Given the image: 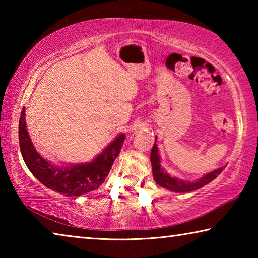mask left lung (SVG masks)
Instances as JSON below:
<instances>
[{
  "mask_svg": "<svg viewBox=\"0 0 258 258\" xmlns=\"http://www.w3.org/2000/svg\"><path fill=\"white\" fill-rule=\"evenodd\" d=\"M157 137L155 139V143L154 147L151 149V154H150V160H151V166H152V175H154V180L156 183L160 186L165 187L169 191L173 192H191L194 190L200 189L204 185L211 183L214 178H216L217 175H220L222 171L225 167H220L213 171L211 173L205 174L204 176L198 178L197 181H184L182 178H178L175 176H171L169 174L165 171V169L161 167L160 165V156H159V151H158V147H157L156 143Z\"/></svg>",
  "mask_w": 258,
  "mask_h": 258,
  "instance_id": "1",
  "label": "left lung"
}]
</instances>
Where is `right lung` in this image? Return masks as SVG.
<instances>
[{"instance_id": "right-lung-1", "label": "right lung", "mask_w": 258, "mask_h": 258, "mask_svg": "<svg viewBox=\"0 0 258 258\" xmlns=\"http://www.w3.org/2000/svg\"><path fill=\"white\" fill-rule=\"evenodd\" d=\"M125 134H119L90 163L58 166L46 160L35 149L25 119V108L19 119V146L30 173L46 187L67 197H78L102 184L119 155Z\"/></svg>"}]
</instances>
